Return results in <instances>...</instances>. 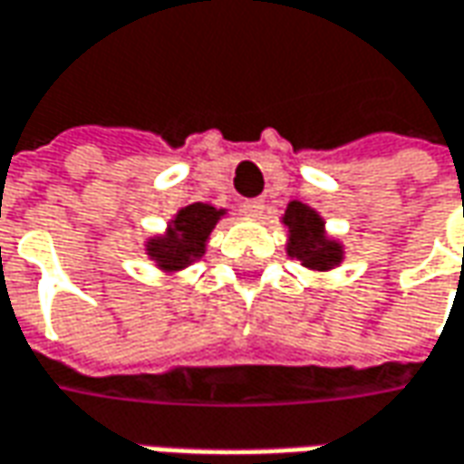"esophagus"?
Wrapping results in <instances>:
<instances>
[{
	"label": "esophagus",
	"mask_w": 464,
	"mask_h": 464,
	"mask_svg": "<svg viewBox=\"0 0 464 464\" xmlns=\"http://www.w3.org/2000/svg\"><path fill=\"white\" fill-rule=\"evenodd\" d=\"M263 209H266V201L263 198H247V201H242V211L250 214V217H260Z\"/></svg>",
	"instance_id": "esophagus-1"
}]
</instances>
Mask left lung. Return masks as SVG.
Segmentation results:
<instances>
[{
  "mask_svg": "<svg viewBox=\"0 0 464 464\" xmlns=\"http://www.w3.org/2000/svg\"><path fill=\"white\" fill-rule=\"evenodd\" d=\"M283 225L288 227V255L301 260V266L312 270H329L342 263V245L326 239L322 217L301 204L291 201L283 214Z\"/></svg>",
  "mask_w": 464,
  "mask_h": 464,
  "instance_id": "8db88e82",
  "label": "left lung"
}]
</instances>
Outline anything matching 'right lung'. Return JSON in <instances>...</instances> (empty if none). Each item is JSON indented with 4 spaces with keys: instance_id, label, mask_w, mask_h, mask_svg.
<instances>
[{
    "instance_id": "right-lung-1",
    "label": "right lung",
    "mask_w": 464,
    "mask_h": 464,
    "mask_svg": "<svg viewBox=\"0 0 464 464\" xmlns=\"http://www.w3.org/2000/svg\"><path fill=\"white\" fill-rule=\"evenodd\" d=\"M225 209H214L209 204H188L170 222L163 237L148 242V255L163 270H181L191 266L207 250V239Z\"/></svg>"
}]
</instances>
